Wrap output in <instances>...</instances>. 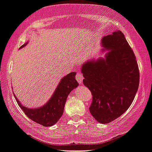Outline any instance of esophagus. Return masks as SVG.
<instances>
[{"label": "esophagus", "mask_w": 152, "mask_h": 152, "mask_svg": "<svg viewBox=\"0 0 152 152\" xmlns=\"http://www.w3.org/2000/svg\"><path fill=\"white\" fill-rule=\"evenodd\" d=\"M76 79L80 84H82L83 80V75L80 74V73H78L76 75Z\"/></svg>", "instance_id": "1"}]
</instances>
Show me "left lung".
<instances>
[{"instance_id": "left-lung-1", "label": "left lung", "mask_w": 152, "mask_h": 152, "mask_svg": "<svg viewBox=\"0 0 152 152\" xmlns=\"http://www.w3.org/2000/svg\"><path fill=\"white\" fill-rule=\"evenodd\" d=\"M104 58L81 65L84 86L92 94L90 113L100 124L115 121L129 108L138 89L139 69L133 51L120 30L101 40Z\"/></svg>"}]
</instances>
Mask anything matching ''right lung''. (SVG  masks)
I'll return each mask as SVG.
<instances>
[{
  "label": "right lung",
  "instance_id": "obj_1",
  "mask_svg": "<svg viewBox=\"0 0 152 152\" xmlns=\"http://www.w3.org/2000/svg\"><path fill=\"white\" fill-rule=\"evenodd\" d=\"M28 42L24 43L19 49L24 47ZM76 72H71L61 78L53 94L43 106L36 108H28L24 106L20 100L16 99L18 106L21 108L25 115L29 119L45 127L55 125L64 113L66 101L69 93L78 86V83L75 79Z\"/></svg>",
  "mask_w": 152,
  "mask_h": 152
}]
</instances>
